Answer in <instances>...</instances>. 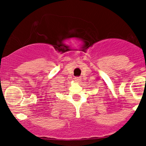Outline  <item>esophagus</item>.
Returning a JSON list of instances; mask_svg holds the SVG:
<instances>
[{
  "label": "esophagus",
  "mask_w": 146,
  "mask_h": 146,
  "mask_svg": "<svg viewBox=\"0 0 146 146\" xmlns=\"http://www.w3.org/2000/svg\"><path fill=\"white\" fill-rule=\"evenodd\" d=\"M74 80L77 82H80L81 81V77H80V76H76V77L74 78Z\"/></svg>",
  "instance_id": "34e87169"
}]
</instances>
